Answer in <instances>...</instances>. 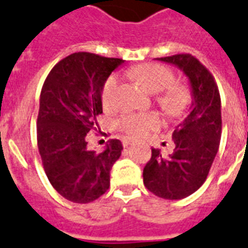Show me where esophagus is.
Listing matches in <instances>:
<instances>
[{
	"instance_id": "esophagus-1",
	"label": "esophagus",
	"mask_w": 248,
	"mask_h": 248,
	"mask_svg": "<svg viewBox=\"0 0 248 248\" xmlns=\"http://www.w3.org/2000/svg\"><path fill=\"white\" fill-rule=\"evenodd\" d=\"M133 142V138H123V146H124V147H128V146H130Z\"/></svg>"
}]
</instances>
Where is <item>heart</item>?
<instances>
[{
	"label": "heart",
	"instance_id": "heart-1",
	"mask_svg": "<svg viewBox=\"0 0 248 248\" xmlns=\"http://www.w3.org/2000/svg\"><path fill=\"white\" fill-rule=\"evenodd\" d=\"M132 75L140 80L150 92L158 93V104L170 115H179L184 111L189 102V92L183 84H175L173 71L160 64H146L132 70ZM119 75L111 74L105 80L101 90L102 104H111L115 91L118 88ZM119 128L132 136H142L160 125V118L154 112L124 114L118 122Z\"/></svg>",
	"mask_w": 248,
	"mask_h": 248
}]
</instances>
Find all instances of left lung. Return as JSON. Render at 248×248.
<instances>
[{"instance_id":"8db88e82","label":"left lung","mask_w":248,"mask_h":248,"mask_svg":"<svg viewBox=\"0 0 248 248\" xmlns=\"http://www.w3.org/2000/svg\"><path fill=\"white\" fill-rule=\"evenodd\" d=\"M156 60L174 65L186 74L192 104L173 132V154L165 157L158 148H152L143 169V183L157 197L182 200L202 186L219 150L220 94L211 73L192 55L180 53Z\"/></svg>"}]
</instances>
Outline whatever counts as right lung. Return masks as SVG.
<instances>
[{
    "instance_id": "add662e5",
    "label": "right lung",
    "mask_w": 248,
    "mask_h": 248,
    "mask_svg": "<svg viewBox=\"0 0 248 248\" xmlns=\"http://www.w3.org/2000/svg\"><path fill=\"white\" fill-rule=\"evenodd\" d=\"M122 59L75 52L57 62L43 83L37 119V140L46 175L64 199L88 203L110 187V170L123 144L111 140L97 154L87 148V134L102 114L105 80Z\"/></svg>"
}]
</instances>
